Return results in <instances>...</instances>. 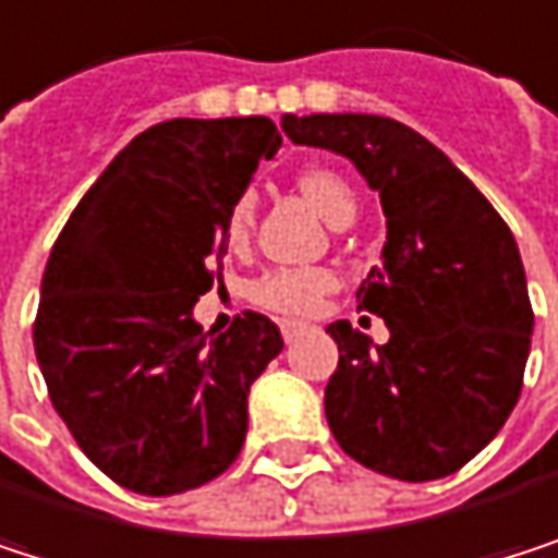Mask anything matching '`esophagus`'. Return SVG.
<instances>
[{
  "mask_svg": "<svg viewBox=\"0 0 558 558\" xmlns=\"http://www.w3.org/2000/svg\"><path fill=\"white\" fill-rule=\"evenodd\" d=\"M307 330H311V327H307V324H301V320H281V333H284V340H288V343H294V340H298V337H304Z\"/></svg>",
  "mask_w": 558,
  "mask_h": 558,
  "instance_id": "esophagus-1",
  "label": "esophagus"
}]
</instances>
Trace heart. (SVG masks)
<instances>
[{"instance_id": "b5f03b06", "label": "heart", "mask_w": 558, "mask_h": 558, "mask_svg": "<svg viewBox=\"0 0 558 558\" xmlns=\"http://www.w3.org/2000/svg\"><path fill=\"white\" fill-rule=\"evenodd\" d=\"M304 198L327 218L333 221L340 211L356 208L353 189L330 169H307L298 179ZM254 211H257V198L254 192H244L231 202L228 218H225V241L228 244H241L251 234L254 225ZM333 274L324 267H288V270H270L260 281L251 284V301L270 314H291V317H304L314 314L320 307V301L333 291Z\"/></svg>"}]
</instances>
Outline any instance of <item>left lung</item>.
<instances>
[{
    "label": "left lung",
    "instance_id": "left-lung-1",
    "mask_svg": "<svg viewBox=\"0 0 558 558\" xmlns=\"http://www.w3.org/2000/svg\"><path fill=\"white\" fill-rule=\"evenodd\" d=\"M301 146L347 156L386 211L383 264L360 311L389 343L337 320L340 366L324 409L340 448L399 481H438L484 451L510 418L530 356L533 307L513 231L422 133L376 113H284Z\"/></svg>",
    "mask_w": 558,
    "mask_h": 558
}]
</instances>
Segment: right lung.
Returning <instances> with one entry per match:
<instances>
[{"mask_svg":"<svg viewBox=\"0 0 558 558\" xmlns=\"http://www.w3.org/2000/svg\"><path fill=\"white\" fill-rule=\"evenodd\" d=\"M281 143L267 117L156 123L113 156L51 247L35 356L81 451L133 494L172 497L228 471L247 392L284 350L260 314L225 333L192 317L228 247L231 202Z\"/></svg>","mask_w":558,"mask_h":558,"instance_id":"1","label":"right lung"}]
</instances>
